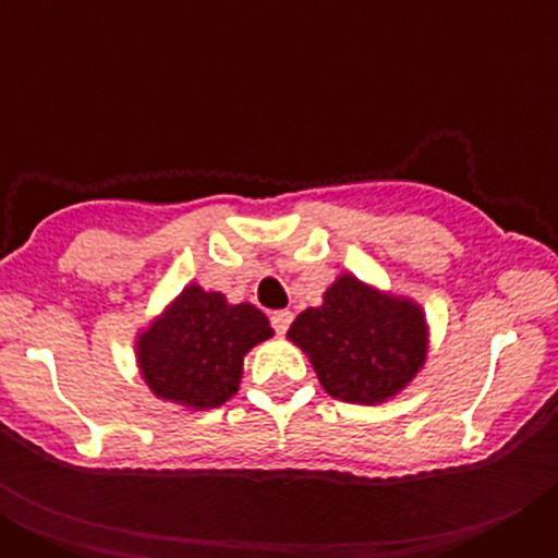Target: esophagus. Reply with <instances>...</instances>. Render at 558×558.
Instances as JSON below:
<instances>
[{
  "instance_id": "1",
  "label": "esophagus",
  "mask_w": 558,
  "mask_h": 558,
  "mask_svg": "<svg viewBox=\"0 0 558 558\" xmlns=\"http://www.w3.org/2000/svg\"><path fill=\"white\" fill-rule=\"evenodd\" d=\"M290 322H293V313H290V310H276V313H270V327L279 335L288 332Z\"/></svg>"
}]
</instances>
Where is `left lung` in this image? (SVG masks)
I'll return each instance as SVG.
<instances>
[{
  "label": "left lung",
  "mask_w": 558,
  "mask_h": 558,
  "mask_svg": "<svg viewBox=\"0 0 558 558\" xmlns=\"http://www.w3.org/2000/svg\"><path fill=\"white\" fill-rule=\"evenodd\" d=\"M288 338L310 354L324 391L343 402H386L416 377L427 354L425 313L383 295L354 276H338L322 307H307Z\"/></svg>",
  "instance_id": "1"
}]
</instances>
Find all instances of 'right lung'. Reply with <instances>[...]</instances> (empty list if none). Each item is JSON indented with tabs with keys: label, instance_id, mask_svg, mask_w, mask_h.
I'll return each mask as SVG.
<instances>
[{
	"label": "right lung",
	"instance_id": "1",
	"mask_svg": "<svg viewBox=\"0 0 558 558\" xmlns=\"http://www.w3.org/2000/svg\"><path fill=\"white\" fill-rule=\"evenodd\" d=\"M274 335L263 310L229 304L190 284L159 322L140 335V366L150 391L206 411L234 397L251 347Z\"/></svg>",
	"mask_w": 558,
	"mask_h": 558
}]
</instances>
